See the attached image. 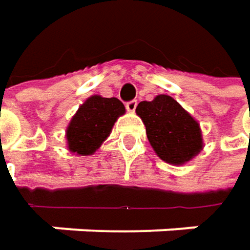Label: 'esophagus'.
Returning a JSON list of instances; mask_svg holds the SVG:
<instances>
[{
    "mask_svg": "<svg viewBox=\"0 0 250 250\" xmlns=\"http://www.w3.org/2000/svg\"><path fill=\"white\" fill-rule=\"evenodd\" d=\"M136 105H138V101L136 100H132V101H128L125 106H126V109L129 111V112H133L135 109H136Z\"/></svg>",
    "mask_w": 250,
    "mask_h": 250,
    "instance_id": "obj_1",
    "label": "esophagus"
}]
</instances>
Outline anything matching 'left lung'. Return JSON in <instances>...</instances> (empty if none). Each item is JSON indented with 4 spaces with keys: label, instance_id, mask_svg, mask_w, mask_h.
I'll list each match as a JSON object with an SVG mask.
<instances>
[{
    "label": "left lung",
    "instance_id": "left-lung-1",
    "mask_svg": "<svg viewBox=\"0 0 250 250\" xmlns=\"http://www.w3.org/2000/svg\"><path fill=\"white\" fill-rule=\"evenodd\" d=\"M136 114L144 121L147 139L162 160L183 165L203 149L198 122L171 97L162 94L153 101H142Z\"/></svg>",
    "mask_w": 250,
    "mask_h": 250
}]
</instances>
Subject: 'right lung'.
I'll return each instance as SVG.
<instances>
[{
  "label": "right lung",
  "mask_w": 250,
  "mask_h": 250,
  "mask_svg": "<svg viewBox=\"0 0 250 250\" xmlns=\"http://www.w3.org/2000/svg\"><path fill=\"white\" fill-rule=\"evenodd\" d=\"M122 114L125 106L118 98L90 97L70 121L66 132L70 150L82 156L94 153Z\"/></svg>",
  "instance_id": "1"
}]
</instances>
